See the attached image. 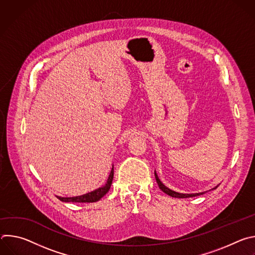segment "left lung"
I'll return each instance as SVG.
<instances>
[{"label":"left lung","mask_w":255,"mask_h":255,"mask_svg":"<svg viewBox=\"0 0 255 255\" xmlns=\"http://www.w3.org/2000/svg\"><path fill=\"white\" fill-rule=\"evenodd\" d=\"M154 175H155L156 183L158 184L159 189H160L163 193L167 194V195L170 196V197H173V198H191V197H197V196H200V195L205 194V193H199V194H179V193L173 192V191L169 190L168 188H166V187L161 183V181H160L159 178H158V176H157V174H156V172H154ZM216 188H217V187H216ZM216 188H215V189H216Z\"/></svg>","instance_id":"left-lung-1"}]
</instances>
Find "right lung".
<instances>
[{"label":"right lung","instance_id":"1","mask_svg":"<svg viewBox=\"0 0 255 255\" xmlns=\"http://www.w3.org/2000/svg\"><path fill=\"white\" fill-rule=\"evenodd\" d=\"M113 177H114V166L112 167L110 175H109V178L107 180V184L104 187L99 188L98 190H96L94 192H91L89 194L79 196V197H71V198L57 197V198L61 202H71V203H94V202H97L100 199H102L109 192V190H110Z\"/></svg>","mask_w":255,"mask_h":255}]
</instances>
